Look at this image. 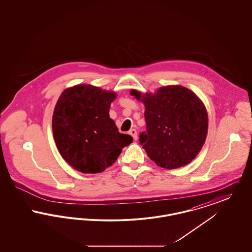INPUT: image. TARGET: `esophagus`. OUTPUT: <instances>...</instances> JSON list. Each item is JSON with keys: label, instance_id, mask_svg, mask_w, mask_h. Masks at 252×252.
<instances>
[{"label": "esophagus", "instance_id": "obj_1", "mask_svg": "<svg viewBox=\"0 0 252 252\" xmlns=\"http://www.w3.org/2000/svg\"><path fill=\"white\" fill-rule=\"evenodd\" d=\"M129 134L131 135L132 137H133V139H134L135 141L138 139V135H137L136 129H130V130H129Z\"/></svg>", "mask_w": 252, "mask_h": 252}]
</instances>
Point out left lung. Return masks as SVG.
I'll use <instances>...</instances> for the list:
<instances>
[{"label":"left lung","mask_w":252,"mask_h":252,"mask_svg":"<svg viewBox=\"0 0 252 252\" xmlns=\"http://www.w3.org/2000/svg\"><path fill=\"white\" fill-rule=\"evenodd\" d=\"M145 106L146 130L140 144L157 165L176 169L190 163L203 146L208 133V114L202 101L182 86L161 87L156 94L132 90Z\"/></svg>","instance_id":"8db88e82"}]
</instances>
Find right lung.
I'll use <instances>...</instances> for the list:
<instances>
[{"label":"right lung","instance_id":"add662e5","mask_svg":"<svg viewBox=\"0 0 252 252\" xmlns=\"http://www.w3.org/2000/svg\"><path fill=\"white\" fill-rule=\"evenodd\" d=\"M115 98V93L91 85L69 88L59 98L52 120L54 139L60 155L75 170L103 172L131 144V136L120 133L109 118Z\"/></svg>","mask_w":252,"mask_h":252}]
</instances>
